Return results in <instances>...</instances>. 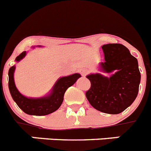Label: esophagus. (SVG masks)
Masks as SVG:
<instances>
[{
  "instance_id": "esophagus-1",
  "label": "esophagus",
  "mask_w": 151,
  "mask_h": 151,
  "mask_svg": "<svg viewBox=\"0 0 151 151\" xmlns=\"http://www.w3.org/2000/svg\"><path fill=\"white\" fill-rule=\"evenodd\" d=\"M87 72H88V71H87L86 70H85V69H80V73L81 74V75H82L83 77H85V76L86 75Z\"/></svg>"
}]
</instances>
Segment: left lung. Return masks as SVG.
<instances>
[{
  "instance_id": "8db88e82",
  "label": "left lung",
  "mask_w": 151,
  "mask_h": 151,
  "mask_svg": "<svg viewBox=\"0 0 151 151\" xmlns=\"http://www.w3.org/2000/svg\"><path fill=\"white\" fill-rule=\"evenodd\" d=\"M105 61L99 68L100 73L86 76L91 88L86 93L93 107L107 114H119L129 107L139 92L141 74L138 60L121 44H107L102 47Z\"/></svg>"
}]
</instances>
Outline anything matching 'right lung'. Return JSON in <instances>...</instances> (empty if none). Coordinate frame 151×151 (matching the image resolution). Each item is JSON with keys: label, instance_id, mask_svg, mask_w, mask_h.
Segmentation results:
<instances>
[{"label": "right lung", "instance_id": "1", "mask_svg": "<svg viewBox=\"0 0 151 151\" xmlns=\"http://www.w3.org/2000/svg\"><path fill=\"white\" fill-rule=\"evenodd\" d=\"M41 47V46H38ZM27 55L26 51H23L15 58L17 63L20 62ZM15 65L9 68V89L13 101L16 103L18 107L23 112L30 115H46L52 113L60 108L63 101L65 91L68 87L76 83L81 75L80 74H73L71 75L62 77L56 80L53 88L47 95L41 98H27L18 91L14 80Z\"/></svg>", "mask_w": 151, "mask_h": 151}]
</instances>
